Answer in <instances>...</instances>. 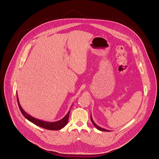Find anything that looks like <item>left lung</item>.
<instances>
[{"label":"left lung","instance_id":"obj_1","mask_svg":"<svg viewBox=\"0 0 159 159\" xmlns=\"http://www.w3.org/2000/svg\"><path fill=\"white\" fill-rule=\"evenodd\" d=\"M91 122H92V123L93 124V125H94V126H95V127H96L98 130H100V131H104V132H110V130H107V129H103V128L100 127V126H99L98 125H97L96 123H95L94 122L93 118H92L91 115Z\"/></svg>","mask_w":159,"mask_h":159}]
</instances>
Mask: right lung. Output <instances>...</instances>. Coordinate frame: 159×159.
<instances>
[{"label":"right lung","instance_id":"add662e5","mask_svg":"<svg viewBox=\"0 0 159 159\" xmlns=\"http://www.w3.org/2000/svg\"><path fill=\"white\" fill-rule=\"evenodd\" d=\"M17 102H18V105L19 107V109L22 113V114L24 115V116L30 121V122L33 123L34 124L40 126L41 128L46 129L48 130H58L61 129H62L64 126H65L68 123V118H69V114L70 112V110L68 111V113L65 116V117L62 118L61 120L57 121H54V122H49V121H43L41 120L37 119L36 118H34L33 116H31L29 115L28 113H27L20 106L19 102V99L18 97L17 94Z\"/></svg>","mask_w":159,"mask_h":159}]
</instances>
